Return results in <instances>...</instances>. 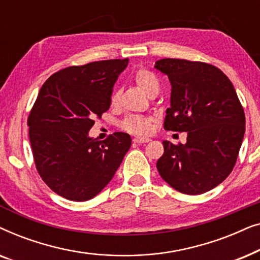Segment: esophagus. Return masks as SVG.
<instances>
[{
  "mask_svg": "<svg viewBox=\"0 0 260 260\" xmlns=\"http://www.w3.org/2000/svg\"><path fill=\"white\" fill-rule=\"evenodd\" d=\"M135 143H138V144H142V143H148L149 141V138H147V137H135L134 140H133Z\"/></svg>",
  "mask_w": 260,
  "mask_h": 260,
  "instance_id": "esophagus-1",
  "label": "esophagus"
}]
</instances>
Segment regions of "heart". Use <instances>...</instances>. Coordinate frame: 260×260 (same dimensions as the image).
Segmentation results:
<instances>
[{
    "label": "heart",
    "instance_id": "b5f03b06",
    "mask_svg": "<svg viewBox=\"0 0 260 260\" xmlns=\"http://www.w3.org/2000/svg\"><path fill=\"white\" fill-rule=\"evenodd\" d=\"M134 80L137 84V86L144 91L145 93L149 94L151 91L158 90L159 83L157 77L155 76L151 71L147 69H140L134 73ZM119 99V92L117 90H113L111 95H110V103L111 105H116ZM152 122L154 118L149 116H142V115H133L126 117L125 119L120 123V127L123 130L127 131L130 134L135 135H147L150 133Z\"/></svg>",
    "mask_w": 260,
    "mask_h": 260
}]
</instances>
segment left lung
<instances>
[{
  "label": "left lung",
  "mask_w": 260,
  "mask_h": 260,
  "mask_svg": "<svg viewBox=\"0 0 260 260\" xmlns=\"http://www.w3.org/2000/svg\"><path fill=\"white\" fill-rule=\"evenodd\" d=\"M155 69L172 84L165 129L187 133L186 144L163 141L165 152L156 167L180 193H206L236 166L245 134L243 106L231 80L211 63L166 58Z\"/></svg>",
  "instance_id": "8db88e82"
}]
</instances>
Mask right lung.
Segmentation results:
<instances>
[{
  "mask_svg": "<svg viewBox=\"0 0 260 260\" xmlns=\"http://www.w3.org/2000/svg\"><path fill=\"white\" fill-rule=\"evenodd\" d=\"M129 59L70 66L52 74L28 116L34 163L44 182L60 197L86 201L101 193L130 149L131 137L115 133L88 137L94 119L110 108V95Z\"/></svg>",
  "mask_w": 260,
  "mask_h": 260,
  "instance_id": "right-lung-1",
  "label": "right lung"
}]
</instances>
